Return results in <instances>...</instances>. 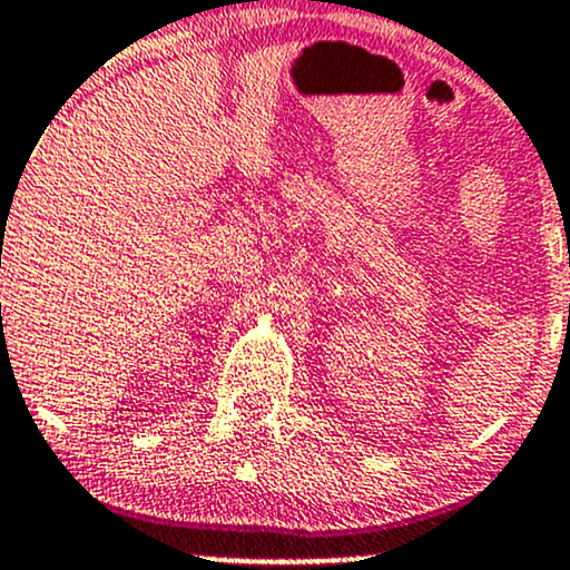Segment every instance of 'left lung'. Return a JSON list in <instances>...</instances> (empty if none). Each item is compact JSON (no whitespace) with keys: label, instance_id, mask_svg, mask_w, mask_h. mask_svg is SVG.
Listing matches in <instances>:
<instances>
[{"label":"left lung","instance_id":"8db88e82","mask_svg":"<svg viewBox=\"0 0 570 570\" xmlns=\"http://www.w3.org/2000/svg\"><path fill=\"white\" fill-rule=\"evenodd\" d=\"M568 316H570V303H568Z\"/></svg>","mask_w":570,"mask_h":570}]
</instances>
